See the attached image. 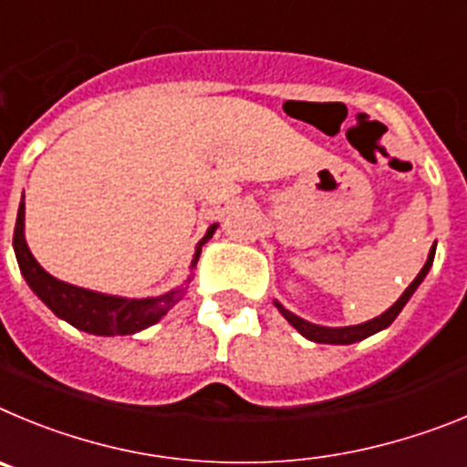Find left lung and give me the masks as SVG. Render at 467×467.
<instances>
[{
	"mask_svg": "<svg viewBox=\"0 0 467 467\" xmlns=\"http://www.w3.org/2000/svg\"><path fill=\"white\" fill-rule=\"evenodd\" d=\"M432 258H435V246L431 249V254H428V260L426 265L421 267V272L417 275V279L411 281L410 285L405 288V293H402L400 297H398V302L393 306H389L381 317L372 318V321H365L360 323V326H347V327H326V326H317V323H309L305 321V318L296 317L293 312H288V309H284V306L279 305V302H275L276 309H279L281 314H284V318L288 323H291L293 327H296L297 333L305 335L306 339H312V342H318V344H354V342H360V339L369 337V335L379 333V330H384V327H389L390 323L396 321L398 314L402 312V306L407 305V300H410L411 296H414V291L419 288V284H421L423 279H426L428 270H431L432 265Z\"/></svg>",
	"mask_w": 467,
	"mask_h": 467,
	"instance_id": "obj_1",
	"label": "left lung"
}]
</instances>
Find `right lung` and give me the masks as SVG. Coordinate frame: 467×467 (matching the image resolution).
Returning <instances> with one entry per match:
<instances>
[{
  "mask_svg": "<svg viewBox=\"0 0 467 467\" xmlns=\"http://www.w3.org/2000/svg\"><path fill=\"white\" fill-rule=\"evenodd\" d=\"M25 197V195H23ZM218 225L213 223L207 230L195 249V258L191 263V270L197 265L200 251L204 244L212 239ZM14 251L18 258V267L23 272L25 281L32 291L36 293L41 302L48 306L56 317L65 318L74 327L90 335H132L140 333L144 327L153 326L161 321L170 306L182 300L186 293V285L176 288V291L165 293L158 297H141V300H130V297L119 296H104V293L88 291V288H78V285L65 284V281L50 276L48 272L41 267L35 260L32 251H29L27 242H25V202H20L18 218H16L14 230ZM186 284H191L188 276Z\"/></svg>",
  "mask_w": 467,
  "mask_h": 467,
  "instance_id": "1",
  "label": "right lung"
}]
</instances>
